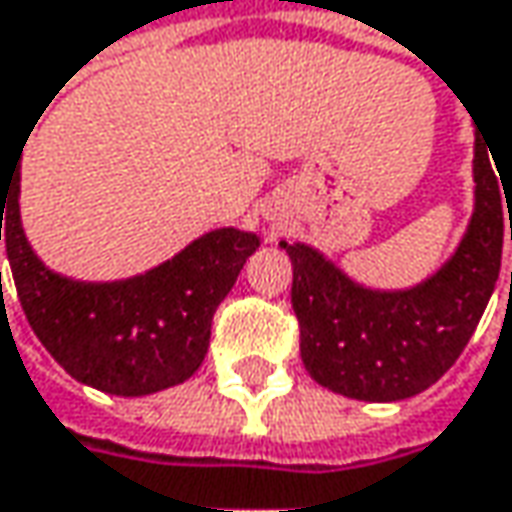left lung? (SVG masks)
Instances as JSON below:
<instances>
[{
  "mask_svg": "<svg viewBox=\"0 0 512 512\" xmlns=\"http://www.w3.org/2000/svg\"><path fill=\"white\" fill-rule=\"evenodd\" d=\"M475 131V208L457 249L407 290H372L307 243H281L293 260V310L310 378L357 401H401L437 384L475 334L501 269L507 187ZM511 184L507 185L506 181ZM512 240V216H510Z\"/></svg>",
  "mask_w": 512,
  "mask_h": 512,
  "instance_id": "8db88e82",
  "label": "left lung"
}]
</instances>
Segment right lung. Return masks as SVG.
Wrapping results in <instances>:
<instances>
[{
	"instance_id": "add662e5",
	"label": "right lung",
	"mask_w": 512,
	"mask_h": 512,
	"mask_svg": "<svg viewBox=\"0 0 512 512\" xmlns=\"http://www.w3.org/2000/svg\"><path fill=\"white\" fill-rule=\"evenodd\" d=\"M2 234L37 340L75 381L111 395H152L184 384L208 354L216 307L260 246L255 231L216 228L143 275L119 281L61 275L25 237L20 161L0 175V240Z\"/></svg>"
}]
</instances>
